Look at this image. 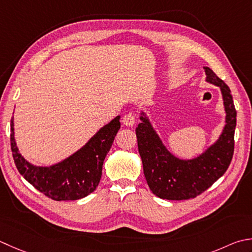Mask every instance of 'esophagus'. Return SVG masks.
<instances>
[{"label": "esophagus", "instance_id": "obj_1", "mask_svg": "<svg viewBox=\"0 0 252 252\" xmlns=\"http://www.w3.org/2000/svg\"><path fill=\"white\" fill-rule=\"evenodd\" d=\"M135 121H136V117H135L134 113H132V112L126 113V115L123 117V119H122V122L125 123V125L127 126H134Z\"/></svg>", "mask_w": 252, "mask_h": 252}]
</instances>
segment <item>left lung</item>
<instances>
[{
  "label": "left lung",
  "instance_id": "left-lung-1",
  "mask_svg": "<svg viewBox=\"0 0 252 252\" xmlns=\"http://www.w3.org/2000/svg\"><path fill=\"white\" fill-rule=\"evenodd\" d=\"M204 70L206 82L220 88L226 111V125L215 144L194 159L182 160L167 151L144 113L135 129L147 185L160 199L180 201L200 195L225 174L233 158L237 116L233 96L229 87L210 67Z\"/></svg>",
  "mask_w": 252,
  "mask_h": 252
}]
</instances>
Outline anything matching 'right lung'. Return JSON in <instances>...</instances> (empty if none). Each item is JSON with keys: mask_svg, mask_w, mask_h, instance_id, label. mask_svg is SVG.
Instances as JSON below:
<instances>
[{"mask_svg": "<svg viewBox=\"0 0 252 252\" xmlns=\"http://www.w3.org/2000/svg\"><path fill=\"white\" fill-rule=\"evenodd\" d=\"M120 129L118 116L98 131L75 154L50 167H37L18 153L11 120V149L17 169L29 184L48 198L56 201H74L95 191L101 178L102 164Z\"/></svg>", "mask_w": 252, "mask_h": 252, "instance_id": "obj_1", "label": "right lung"}]
</instances>
